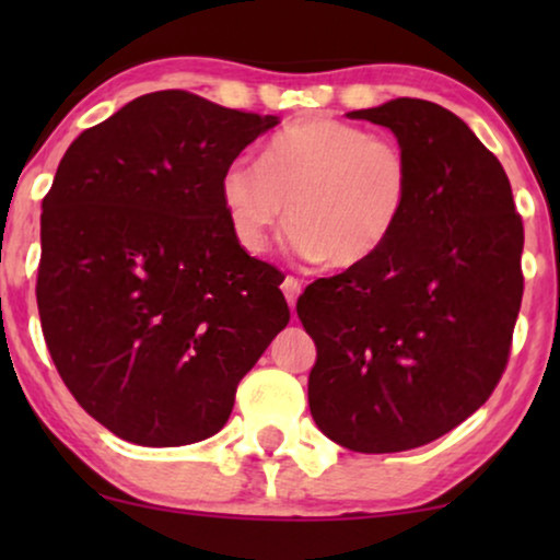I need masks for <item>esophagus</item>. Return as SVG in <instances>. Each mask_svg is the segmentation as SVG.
Wrapping results in <instances>:
<instances>
[{"label":"esophagus","mask_w":560,"mask_h":560,"mask_svg":"<svg viewBox=\"0 0 560 560\" xmlns=\"http://www.w3.org/2000/svg\"><path fill=\"white\" fill-rule=\"evenodd\" d=\"M282 293H285V301H288V305H290V308H293V305H295V298L298 295H301V282H298L295 278H290V275H288V278L285 280H282Z\"/></svg>","instance_id":"esophagus-1"}]
</instances>
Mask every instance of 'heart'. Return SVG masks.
Wrapping results in <instances>:
<instances>
[{
  "instance_id": "1",
  "label": "heart",
  "mask_w": 560,
  "mask_h": 560,
  "mask_svg": "<svg viewBox=\"0 0 560 560\" xmlns=\"http://www.w3.org/2000/svg\"><path fill=\"white\" fill-rule=\"evenodd\" d=\"M408 196L410 165L395 142L328 117L282 127L262 144L259 163L236 158L219 178L221 206L244 249H265L288 211L290 252L334 267L377 255Z\"/></svg>"
}]
</instances>
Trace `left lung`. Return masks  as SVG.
Returning <instances> with one entry per match:
<instances>
[{
  "label": "left lung",
  "mask_w": 560,
  "mask_h": 560,
  "mask_svg": "<svg viewBox=\"0 0 560 560\" xmlns=\"http://www.w3.org/2000/svg\"><path fill=\"white\" fill-rule=\"evenodd\" d=\"M347 117L397 137L410 196L377 255L298 298L316 343L308 405L339 446L395 454L492 395L523 301L525 234L508 173L454 112L402 96Z\"/></svg>",
  "instance_id": "obj_1"
}]
</instances>
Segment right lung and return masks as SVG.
<instances>
[{
  "instance_id": "1",
  "label": "right lung",
  "mask_w": 560,
  "mask_h": 560,
  "mask_svg": "<svg viewBox=\"0 0 560 560\" xmlns=\"http://www.w3.org/2000/svg\"><path fill=\"white\" fill-rule=\"evenodd\" d=\"M275 125L155 91L60 160L43 198L37 311L66 387L119 439H211L288 326L282 275L242 249L219 198L221 171Z\"/></svg>"
}]
</instances>
